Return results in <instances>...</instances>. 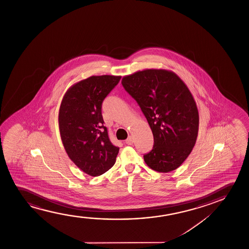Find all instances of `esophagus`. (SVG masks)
Wrapping results in <instances>:
<instances>
[{
	"mask_svg": "<svg viewBox=\"0 0 249 249\" xmlns=\"http://www.w3.org/2000/svg\"><path fill=\"white\" fill-rule=\"evenodd\" d=\"M125 143H126V144H128V145H130V144H133V137L129 136L127 139H126V141H125Z\"/></svg>",
	"mask_w": 249,
	"mask_h": 249,
	"instance_id": "1",
	"label": "esophagus"
}]
</instances>
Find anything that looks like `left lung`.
Here are the masks:
<instances>
[{
    "instance_id": "8db88e82",
    "label": "left lung",
    "mask_w": 249,
    "mask_h": 249,
    "mask_svg": "<svg viewBox=\"0 0 249 249\" xmlns=\"http://www.w3.org/2000/svg\"><path fill=\"white\" fill-rule=\"evenodd\" d=\"M150 125L154 144L143 155L149 167L159 173L175 170L191 154L197 138L199 115L190 90L176 74L145 70L122 80Z\"/></svg>"
}]
</instances>
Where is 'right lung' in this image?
<instances>
[{"label": "right lung", "instance_id": "1", "mask_svg": "<svg viewBox=\"0 0 249 249\" xmlns=\"http://www.w3.org/2000/svg\"><path fill=\"white\" fill-rule=\"evenodd\" d=\"M121 76H91L65 93L58 114L62 142L69 157L86 174L99 176L113 167L119 147L104 126L102 104Z\"/></svg>", "mask_w": 249, "mask_h": 249}]
</instances>
